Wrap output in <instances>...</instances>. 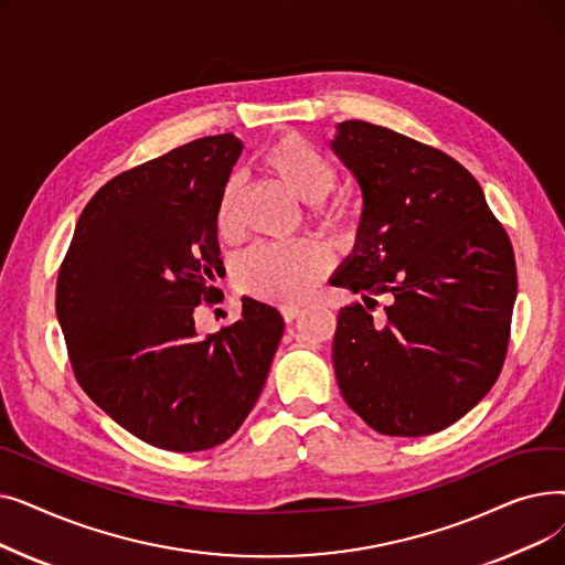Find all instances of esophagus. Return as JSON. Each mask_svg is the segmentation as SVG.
<instances>
[{"label": "esophagus", "instance_id": "1", "mask_svg": "<svg viewBox=\"0 0 565 565\" xmlns=\"http://www.w3.org/2000/svg\"><path fill=\"white\" fill-rule=\"evenodd\" d=\"M300 313H302V307H298V305H284L281 307V316H284L286 322H292Z\"/></svg>", "mask_w": 565, "mask_h": 565}]
</instances>
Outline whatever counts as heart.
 I'll return each instance as SVG.
<instances>
[{
    "label": "heart",
    "mask_w": 565,
    "mask_h": 565,
    "mask_svg": "<svg viewBox=\"0 0 565 565\" xmlns=\"http://www.w3.org/2000/svg\"><path fill=\"white\" fill-rule=\"evenodd\" d=\"M258 164L300 201L313 203L311 217L328 226L343 228L352 224L354 211L343 201L322 203L337 181L339 171L334 160L305 135L288 132L267 143L258 153ZM213 226L217 237L231 241L237 235V185L226 181L215 199ZM328 270V256L311 243L288 247L258 245L235 270V284L243 292L260 300L292 305L302 302L313 284Z\"/></svg>",
    "instance_id": "b5f03b06"
}]
</instances>
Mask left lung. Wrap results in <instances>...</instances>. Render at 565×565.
Here are the masks:
<instances>
[{
  "instance_id": "left-lung-1",
  "label": "left lung",
  "mask_w": 565,
  "mask_h": 565,
  "mask_svg": "<svg viewBox=\"0 0 565 565\" xmlns=\"http://www.w3.org/2000/svg\"><path fill=\"white\" fill-rule=\"evenodd\" d=\"M332 148L358 178L364 213L330 284L366 302L392 298L382 320L362 305L339 311V390L382 435L439 433L492 390L507 360L518 295L509 233L477 178L433 146L343 121Z\"/></svg>"
}]
</instances>
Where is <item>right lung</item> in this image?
<instances>
[{"label":"right lung","instance_id":"right-lung-1","mask_svg":"<svg viewBox=\"0 0 565 565\" xmlns=\"http://www.w3.org/2000/svg\"><path fill=\"white\" fill-rule=\"evenodd\" d=\"M243 143L194 139L114 175L77 220L56 277V318L79 387L151 447L194 454L243 426L284 334L281 313L243 298V318L201 339L222 270L213 207Z\"/></svg>","mask_w":565,"mask_h":565}]
</instances>
